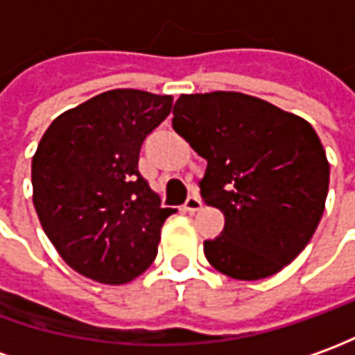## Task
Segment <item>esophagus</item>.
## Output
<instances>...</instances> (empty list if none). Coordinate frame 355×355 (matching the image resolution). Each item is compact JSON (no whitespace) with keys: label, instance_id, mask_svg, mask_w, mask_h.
Masks as SVG:
<instances>
[{"label":"esophagus","instance_id":"34e87169","mask_svg":"<svg viewBox=\"0 0 355 355\" xmlns=\"http://www.w3.org/2000/svg\"><path fill=\"white\" fill-rule=\"evenodd\" d=\"M201 207H203L201 199H199L197 195H189V197H187V201H185V205H183V209H185L187 213H191V215H193V213H197Z\"/></svg>","mask_w":355,"mask_h":355}]
</instances>
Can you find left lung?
<instances>
[{
  "label": "left lung",
  "instance_id": "obj_1",
  "mask_svg": "<svg viewBox=\"0 0 355 355\" xmlns=\"http://www.w3.org/2000/svg\"><path fill=\"white\" fill-rule=\"evenodd\" d=\"M173 130L207 160L199 182L225 228L205 240L209 263L254 282L283 270L313 239L324 211L330 164L305 119L239 92L182 95Z\"/></svg>",
  "mask_w": 355,
  "mask_h": 355
}]
</instances>
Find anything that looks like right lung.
Instances as JSON below:
<instances>
[{
	"label": "right lung",
	"instance_id": "obj_1",
	"mask_svg": "<svg viewBox=\"0 0 355 355\" xmlns=\"http://www.w3.org/2000/svg\"><path fill=\"white\" fill-rule=\"evenodd\" d=\"M172 95L111 89L56 116L33 156V203L72 270L99 283L132 282L156 258L164 220L139 172L144 139L172 111Z\"/></svg>",
	"mask_w": 355,
	"mask_h": 355
}]
</instances>
